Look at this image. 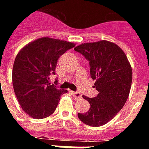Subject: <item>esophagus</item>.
<instances>
[{
    "instance_id": "esophagus-1",
    "label": "esophagus",
    "mask_w": 149,
    "mask_h": 149,
    "mask_svg": "<svg viewBox=\"0 0 149 149\" xmlns=\"http://www.w3.org/2000/svg\"><path fill=\"white\" fill-rule=\"evenodd\" d=\"M72 94H73V97L76 99H81V97H82L81 94L80 93H78V92H72Z\"/></svg>"
}]
</instances>
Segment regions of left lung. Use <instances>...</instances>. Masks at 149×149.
<instances>
[{
	"instance_id": "8db88e82",
	"label": "left lung",
	"mask_w": 149,
	"mask_h": 149,
	"mask_svg": "<svg viewBox=\"0 0 149 149\" xmlns=\"http://www.w3.org/2000/svg\"><path fill=\"white\" fill-rule=\"evenodd\" d=\"M89 61L91 78L95 81L96 97H82L90 104L85 113L78 117L85 125H105L125 105L130 93L132 70L127 56L115 43L108 40L84 43L75 47Z\"/></svg>"
}]
</instances>
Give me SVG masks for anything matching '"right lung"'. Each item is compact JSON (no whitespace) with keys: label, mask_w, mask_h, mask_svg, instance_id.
<instances>
[{"label":"right lung","mask_w":149,"mask_h":149,"mask_svg":"<svg viewBox=\"0 0 149 149\" xmlns=\"http://www.w3.org/2000/svg\"><path fill=\"white\" fill-rule=\"evenodd\" d=\"M74 43L40 37L24 46L16 56L12 79L16 97L21 109L33 119L52 115L61 96L68 93L49 83L55 74L58 58Z\"/></svg>","instance_id":"right-lung-1"}]
</instances>
